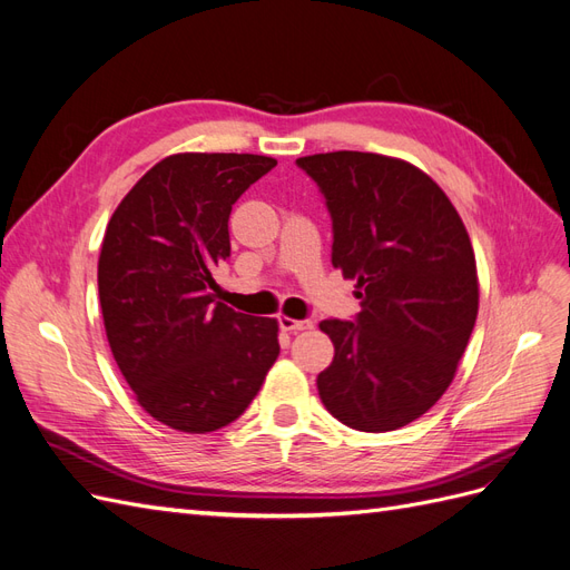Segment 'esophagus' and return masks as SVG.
Masks as SVG:
<instances>
[{
  "instance_id": "esophagus-1",
  "label": "esophagus",
  "mask_w": 570,
  "mask_h": 570,
  "mask_svg": "<svg viewBox=\"0 0 570 570\" xmlns=\"http://www.w3.org/2000/svg\"><path fill=\"white\" fill-rule=\"evenodd\" d=\"M283 331H289V333H297V331H312L314 327V321L312 318H302V321H295V318H287V316H281L278 318Z\"/></svg>"
}]
</instances>
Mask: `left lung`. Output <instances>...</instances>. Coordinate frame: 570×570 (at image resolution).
I'll return each instance as SVG.
<instances>
[{"label":"left lung","mask_w":570,"mask_h":570,"mask_svg":"<svg viewBox=\"0 0 570 570\" xmlns=\"http://www.w3.org/2000/svg\"><path fill=\"white\" fill-rule=\"evenodd\" d=\"M333 220L331 262L356 281L361 312L325 318L333 364L318 394L361 433H387L433 406L450 387L478 316L469 233L423 170L371 151L297 159Z\"/></svg>","instance_id":"obj_1"}]
</instances>
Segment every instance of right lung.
<instances>
[{
    "label": "right lung",
    "instance_id": "right-lung-1",
    "mask_svg": "<svg viewBox=\"0 0 570 570\" xmlns=\"http://www.w3.org/2000/svg\"><path fill=\"white\" fill-rule=\"evenodd\" d=\"M278 164L256 154H174L137 180L101 243L109 347L142 409L183 433L233 423L281 354L278 321L216 302L233 204Z\"/></svg>",
    "mask_w": 570,
    "mask_h": 570
}]
</instances>
